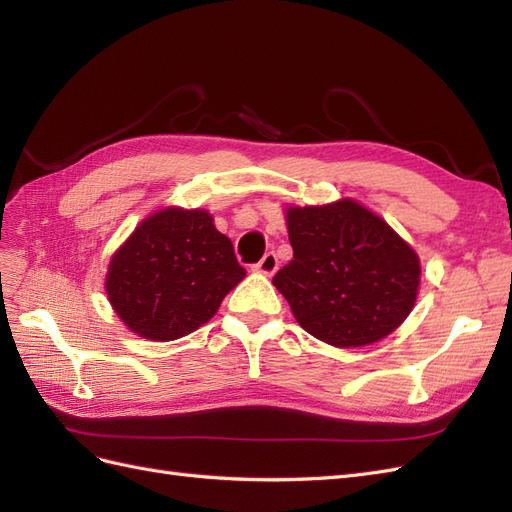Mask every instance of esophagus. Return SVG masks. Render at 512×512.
<instances>
[{
	"mask_svg": "<svg viewBox=\"0 0 512 512\" xmlns=\"http://www.w3.org/2000/svg\"><path fill=\"white\" fill-rule=\"evenodd\" d=\"M277 267H280V260H277L275 252H267L265 256H262L258 265H254V271L265 273V275H273L277 271Z\"/></svg>",
	"mask_w": 512,
	"mask_h": 512,
	"instance_id": "1",
	"label": "esophagus"
}]
</instances>
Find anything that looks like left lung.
<instances>
[{"label":"left lung","instance_id":"1","mask_svg":"<svg viewBox=\"0 0 512 512\" xmlns=\"http://www.w3.org/2000/svg\"><path fill=\"white\" fill-rule=\"evenodd\" d=\"M292 260L275 273L301 327L337 348L374 344L408 318L421 265L397 232L354 200L286 213Z\"/></svg>","mask_w":512,"mask_h":512}]
</instances>
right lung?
<instances>
[{"mask_svg": "<svg viewBox=\"0 0 512 512\" xmlns=\"http://www.w3.org/2000/svg\"><path fill=\"white\" fill-rule=\"evenodd\" d=\"M243 277L230 239L207 211L164 209L119 247L106 292L134 333L170 342L205 324Z\"/></svg>", "mask_w": 512, "mask_h": 512, "instance_id": "right-lung-1", "label": "right lung"}]
</instances>
